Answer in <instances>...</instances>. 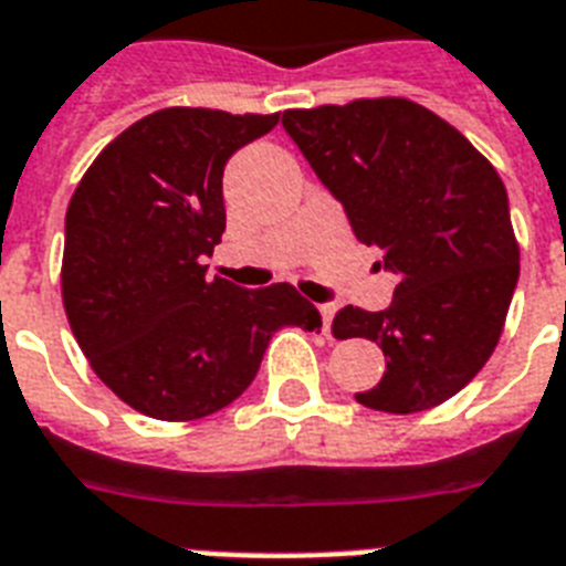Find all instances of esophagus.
I'll return each instance as SVG.
<instances>
[{"instance_id":"1","label":"esophagus","mask_w":566,"mask_h":566,"mask_svg":"<svg viewBox=\"0 0 566 566\" xmlns=\"http://www.w3.org/2000/svg\"><path fill=\"white\" fill-rule=\"evenodd\" d=\"M317 311H319V317H323V332H328V328H332V317H335V305H317Z\"/></svg>"}]
</instances>
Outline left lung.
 Instances as JSON below:
<instances>
[{
	"label": "left lung",
	"mask_w": 566,
	"mask_h": 566,
	"mask_svg": "<svg viewBox=\"0 0 566 566\" xmlns=\"http://www.w3.org/2000/svg\"><path fill=\"white\" fill-rule=\"evenodd\" d=\"M282 126L355 238L399 275L390 308L346 305L332 323L337 340L367 337L385 353L381 381L355 399L387 413L447 402L500 344L520 279L500 172L447 119L399 96L284 111Z\"/></svg>",
	"instance_id": "8db88e82"
}]
</instances>
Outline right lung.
I'll use <instances>...</instances> for the list:
<instances>
[{
    "mask_svg": "<svg viewBox=\"0 0 566 566\" xmlns=\"http://www.w3.org/2000/svg\"><path fill=\"white\" fill-rule=\"evenodd\" d=\"M279 114L164 108L114 137L78 181L61 296L93 373L135 411L199 420L238 399L282 326L319 311L287 282L243 291L202 264L226 231L222 170Z\"/></svg>",
    "mask_w": 566,
    "mask_h": 566,
    "instance_id": "obj_1",
    "label": "right lung"
}]
</instances>
